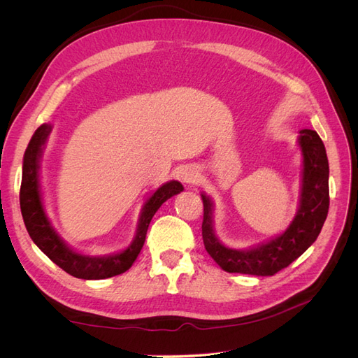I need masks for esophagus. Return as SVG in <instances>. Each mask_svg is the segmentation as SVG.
Here are the masks:
<instances>
[{
  "mask_svg": "<svg viewBox=\"0 0 358 358\" xmlns=\"http://www.w3.org/2000/svg\"><path fill=\"white\" fill-rule=\"evenodd\" d=\"M180 178L188 185H194V183H199L200 173L196 166H185L180 170Z\"/></svg>",
  "mask_w": 358,
  "mask_h": 358,
  "instance_id": "1",
  "label": "esophagus"
}]
</instances>
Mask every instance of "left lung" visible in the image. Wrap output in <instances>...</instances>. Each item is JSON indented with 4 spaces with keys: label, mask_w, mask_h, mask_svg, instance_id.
<instances>
[{
    "label": "left lung",
    "mask_w": 358,
    "mask_h": 358,
    "mask_svg": "<svg viewBox=\"0 0 358 358\" xmlns=\"http://www.w3.org/2000/svg\"><path fill=\"white\" fill-rule=\"evenodd\" d=\"M297 142L303 157L300 199L294 220L284 233L248 249L225 246L213 229V201L201 194L204 248L225 272L273 276L317 241L330 204L329 159L322 140L313 129H300Z\"/></svg>",
    "instance_id": "left-lung-1"
}]
</instances>
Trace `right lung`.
Returning <instances> with one entry per match:
<instances>
[{
    "mask_svg": "<svg viewBox=\"0 0 358 358\" xmlns=\"http://www.w3.org/2000/svg\"><path fill=\"white\" fill-rule=\"evenodd\" d=\"M50 131V124L40 125L36 129V133L32 134L24 155L22 183H20L19 200L20 212H22V218L28 234L31 236L32 242L53 263L59 266L62 270H66L69 275L74 278L106 279L127 272L136 262L140 251H142L148 227L152 216L161 208L162 203L183 191L182 183L178 180H170L166 182L164 185H161L155 192L150 194L143 203L142 210H140L134 239L122 251L99 257L80 254L64 242L61 236L53 229L41 199L40 159Z\"/></svg>",
    "mask_w": 358,
    "mask_h": 358,
    "instance_id": "add662e5",
    "label": "right lung"
}]
</instances>
